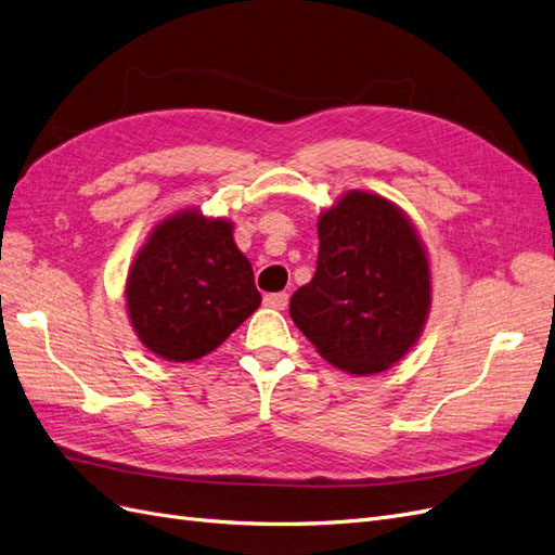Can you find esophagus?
I'll use <instances>...</instances> for the list:
<instances>
[{
	"label": "esophagus",
	"mask_w": 555,
	"mask_h": 555,
	"mask_svg": "<svg viewBox=\"0 0 555 555\" xmlns=\"http://www.w3.org/2000/svg\"><path fill=\"white\" fill-rule=\"evenodd\" d=\"M262 301H264V307L283 311L285 307H288V293H270V295H264Z\"/></svg>",
	"instance_id": "34e87169"
}]
</instances>
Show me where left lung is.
<instances>
[{
  "label": "left lung",
  "instance_id": "8db88e82",
  "mask_svg": "<svg viewBox=\"0 0 555 555\" xmlns=\"http://www.w3.org/2000/svg\"><path fill=\"white\" fill-rule=\"evenodd\" d=\"M311 283L291 297V315L336 369L371 375L413 348L431 309L426 251L405 214L350 191L318 219Z\"/></svg>",
  "mask_w": 555,
  "mask_h": 555
}]
</instances>
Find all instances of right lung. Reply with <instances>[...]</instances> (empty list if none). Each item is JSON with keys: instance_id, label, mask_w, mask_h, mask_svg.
<instances>
[{"instance_id": "right-lung-1", "label": "right lung", "mask_w": 555, "mask_h": 555, "mask_svg": "<svg viewBox=\"0 0 555 555\" xmlns=\"http://www.w3.org/2000/svg\"><path fill=\"white\" fill-rule=\"evenodd\" d=\"M260 301L232 223L193 209L154 228L127 279L131 325L168 362H193L217 350Z\"/></svg>"}]
</instances>
